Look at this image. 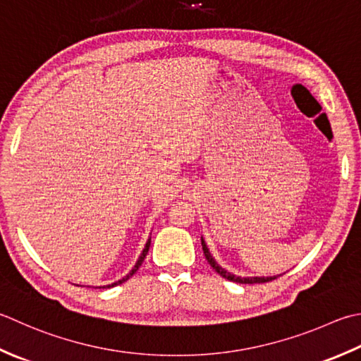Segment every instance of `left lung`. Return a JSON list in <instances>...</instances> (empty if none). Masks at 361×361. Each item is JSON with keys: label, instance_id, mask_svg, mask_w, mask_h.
<instances>
[{"label": "left lung", "instance_id": "8db88e82", "mask_svg": "<svg viewBox=\"0 0 361 361\" xmlns=\"http://www.w3.org/2000/svg\"><path fill=\"white\" fill-rule=\"evenodd\" d=\"M202 247H203L204 257H207V259H208V263L211 264V267H213V269H214L219 275H222L224 279H227V280H230V281H236V283H244V285H253V283H266V281H272V280L277 279V277H238V275H233V274L227 272L225 269H222V267L216 263V259H214L213 257H211V253H209V250H208L207 244H204L203 238H202Z\"/></svg>", "mask_w": 361, "mask_h": 361}]
</instances>
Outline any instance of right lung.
Returning a JSON list of instances; mask_svg holds the SVG:
<instances>
[{
	"mask_svg": "<svg viewBox=\"0 0 361 361\" xmlns=\"http://www.w3.org/2000/svg\"><path fill=\"white\" fill-rule=\"evenodd\" d=\"M150 243H152V238H148V241H147V244H145V247H144V250H142V253H140V257H139V259L136 261V264H134V267L133 269L130 271V274H126L125 277L122 279V280H118V281H116V283H112V285H106V286H100V288H112V286H116V285H120V283H123V281H126L128 280L131 275L136 272L139 267H140V264L144 263V259H145V257H147V253H148V249H150Z\"/></svg>",
	"mask_w": 361,
	"mask_h": 361,
	"instance_id": "1",
	"label": "right lung"
}]
</instances>
